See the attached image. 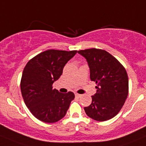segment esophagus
I'll use <instances>...</instances> for the list:
<instances>
[{
    "label": "esophagus",
    "instance_id": "34e87169",
    "mask_svg": "<svg viewBox=\"0 0 146 146\" xmlns=\"http://www.w3.org/2000/svg\"><path fill=\"white\" fill-rule=\"evenodd\" d=\"M75 96H76V98H80V96H81V95L78 94V93H76V94H75Z\"/></svg>",
    "mask_w": 146,
    "mask_h": 146
}]
</instances>
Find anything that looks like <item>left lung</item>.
Listing matches in <instances>:
<instances>
[{
	"mask_svg": "<svg viewBox=\"0 0 146 146\" xmlns=\"http://www.w3.org/2000/svg\"><path fill=\"white\" fill-rule=\"evenodd\" d=\"M86 59L90 78L96 82V93L92 103L84 110L87 115L97 121H106L119 113L128 94V78L123 65L108 52L90 48L78 51Z\"/></svg>",
	"mask_w": 146,
	"mask_h": 146,
	"instance_id": "1",
	"label": "left lung"
}]
</instances>
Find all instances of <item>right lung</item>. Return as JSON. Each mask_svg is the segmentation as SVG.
I'll use <instances>...</instances> for the list:
<instances>
[{"instance_id":"add662e5","label":"right lung","mask_w":146,"mask_h":146,"mask_svg":"<svg viewBox=\"0 0 146 146\" xmlns=\"http://www.w3.org/2000/svg\"><path fill=\"white\" fill-rule=\"evenodd\" d=\"M77 50H46L28 62L23 71L21 90L23 98L31 113L44 123H56L66 115L73 92L61 93L53 88L63 69Z\"/></svg>"}]
</instances>
